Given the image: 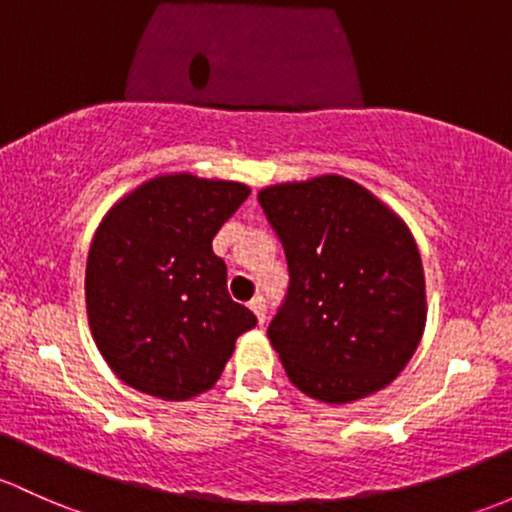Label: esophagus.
Returning <instances> with one entry per match:
<instances>
[{
  "mask_svg": "<svg viewBox=\"0 0 512 512\" xmlns=\"http://www.w3.org/2000/svg\"><path fill=\"white\" fill-rule=\"evenodd\" d=\"M250 309L255 311V316H257V321H260V324H265L267 321V301H265V297H255L250 301Z\"/></svg>",
  "mask_w": 512,
  "mask_h": 512,
  "instance_id": "obj_1",
  "label": "esophagus"
}]
</instances>
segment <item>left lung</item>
<instances>
[{"mask_svg": "<svg viewBox=\"0 0 512 512\" xmlns=\"http://www.w3.org/2000/svg\"><path fill=\"white\" fill-rule=\"evenodd\" d=\"M289 289L267 336L289 380L343 405L410 363L427 321L422 257L407 225L343 176L262 188Z\"/></svg>", "mask_w": 512, "mask_h": 512, "instance_id": "left-lung-1", "label": "left lung"}]
</instances>
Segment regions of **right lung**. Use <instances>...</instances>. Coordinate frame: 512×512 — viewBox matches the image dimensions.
<instances>
[{
	"label": "right lung",
	"mask_w": 512,
	"mask_h": 512,
	"mask_svg": "<svg viewBox=\"0 0 512 512\" xmlns=\"http://www.w3.org/2000/svg\"><path fill=\"white\" fill-rule=\"evenodd\" d=\"M250 196L235 181L157 176L112 206L88 252L85 304L95 346L129 387L161 400L211 390L240 333L213 238Z\"/></svg>",
	"instance_id": "right-lung-1"
}]
</instances>
